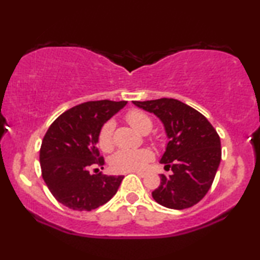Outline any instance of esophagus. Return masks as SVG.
I'll list each match as a JSON object with an SVG mask.
<instances>
[{
  "instance_id": "34e87169",
  "label": "esophagus",
  "mask_w": 260,
  "mask_h": 260,
  "mask_svg": "<svg viewBox=\"0 0 260 260\" xmlns=\"http://www.w3.org/2000/svg\"><path fill=\"white\" fill-rule=\"evenodd\" d=\"M135 174H137L138 176H141V177H144L145 176V173H142V172H134Z\"/></svg>"
}]
</instances>
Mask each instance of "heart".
Returning <instances> with one entry per match:
<instances>
[{"mask_svg":"<svg viewBox=\"0 0 260 260\" xmlns=\"http://www.w3.org/2000/svg\"><path fill=\"white\" fill-rule=\"evenodd\" d=\"M126 122L138 133L148 134L152 127V120L147 113L133 109L126 112ZM113 130L115 122L108 120L98 134V145L103 151H110L113 148ZM152 158V154L147 149H120L112 155L110 166L116 173H130L142 170Z\"/></svg>","mask_w":260,"mask_h":260,"instance_id":"1","label":"heart"}]
</instances>
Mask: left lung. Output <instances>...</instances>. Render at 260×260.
I'll use <instances>...</instances> for the list:
<instances>
[{"label":"left lung","instance_id":"left-lung-1","mask_svg":"<svg viewBox=\"0 0 260 260\" xmlns=\"http://www.w3.org/2000/svg\"><path fill=\"white\" fill-rule=\"evenodd\" d=\"M134 104L157 116L169 138L159 162L173 174H161V184L151 193L154 200L172 209L197 205L211 188L221 161L218 133L204 115L177 99Z\"/></svg>","mask_w":260,"mask_h":260}]
</instances>
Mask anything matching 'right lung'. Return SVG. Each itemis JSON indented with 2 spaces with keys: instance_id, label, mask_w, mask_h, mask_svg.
Wrapping results in <instances>:
<instances>
[{
  "instance_id": "right-lung-1",
  "label": "right lung",
  "mask_w": 260,
  "mask_h": 260,
  "mask_svg": "<svg viewBox=\"0 0 260 260\" xmlns=\"http://www.w3.org/2000/svg\"><path fill=\"white\" fill-rule=\"evenodd\" d=\"M125 101H95L74 106L48 127L40 149L42 179L53 197L73 211H92L117 193L124 176L91 174L104 165L97 148L102 126Z\"/></svg>"
}]
</instances>
